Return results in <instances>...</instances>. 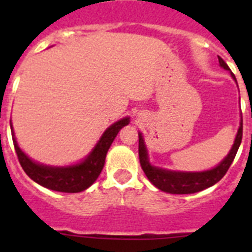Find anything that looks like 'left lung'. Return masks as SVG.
I'll return each instance as SVG.
<instances>
[{"label":"left lung","instance_id":"obj_1","mask_svg":"<svg viewBox=\"0 0 252 252\" xmlns=\"http://www.w3.org/2000/svg\"><path fill=\"white\" fill-rule=\"evenodd\" d=\"M220 66L231 73V77L236 82L233 73L231 72L228 65L223 62L222 58L218 57ZM242 140V115H240V126L237 133H236L235 141L231 148L230 153L227 154L224 159L215 168L203 171H180V170H169V169L159 168V166L151 165L149 160L148 148L145 145V140L142 133L139 132V158L141 168L154 186L162 192L170 193V194H190V193L201 192L203 189L215 186L223 178L228 168L235 159L237 150L240 148Z\"/></svg>","mask_w":252,"mask_h":252}]
</instances>
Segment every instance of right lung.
Listing matches in <instances>:
<instances>
[{
	"label": "right lung",
	"instance_id": "1",
	"mask_svg": "<svg viewBox=\"0 0 252 252\" xmlns=\"http://www.w3.org/2000/svg\"><path fill=\"white\" fill-rule=\"evenodd\" d=\"M128 124H130V117H124L120 121L111 125L102 133V136L99 137L98 142L95 144L92 151L82 161L66 166H54L35 161L20 149L13 132L12 124L10 121L13 146L24 171L35 183L40 184L44 188L63 193H79L90 188L94 183L103 169L107 151L110 149L111 144L117 136L119 131Z\"/></svg>",
	"mask_w": 252,
	"mask_h": 252
}]
</instances>
